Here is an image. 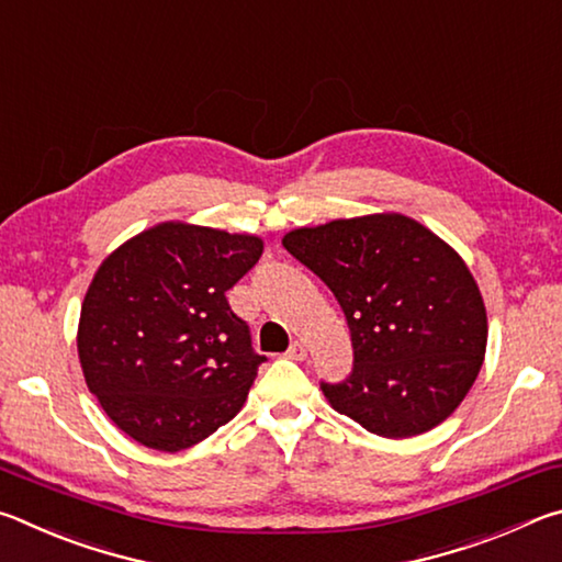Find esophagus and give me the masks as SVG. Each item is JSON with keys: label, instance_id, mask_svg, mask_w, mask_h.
<instances>
[{"label": "esophagus", "instance_id": "obj_1", "mask_svg": "<svg viewBox=\"0 0 562 562\" xmlns=\"http://www.w3.org/2000/svg\"><path fill=\"white\" fill-rule=\"evenodd\" d=\"M288 359H294V361L307 359V347H304L302 341H294V345L288 349Z\"/></svg>", "mask_w": 562, "mask_h": 562}]
</instances>
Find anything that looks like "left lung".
I'll list each match as a JSON object with an SVG mask.
<instances>
[{
    "instance_id": "obj_1",
    "label": "left lung",
    "mask_w": 562,
    "mask_h": 562,
    "mask_svg": "<svg viewBox=\"0 0 562 562\" xmlns=\"http://www.w3.org/2000/svg\"><path fill=\"white\" fill-rule=\"evenodd\" d=\"M284 250L335 292L355 347L341 384H322L331 408L384 439L446 422L486 357V304L469 265L402 213L297 227Z\"/></svg>"
}]
</instances>
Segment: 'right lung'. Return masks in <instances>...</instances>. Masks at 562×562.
I'll use <instances>...</instances> for the list:
<instances>
[{"instance_id": "add662e5", "label": "right lung", "mask_w": 562, "mask_h": 562, "mask_svg": "<svg viewBox=\"0 0 562 562\" xmlns=\"http://www.w3.org/2000/svg\"><path fill=\"white\" fill-rule=\"evenodd\" d=\"M260 255L258 235L168 221L99 265L76 347L89 392L133 441L176 453L240 412L265 357L225 292Z\"/></svg>"}]
</instances>
